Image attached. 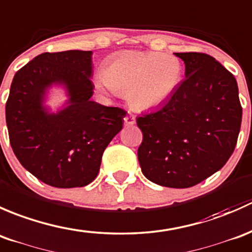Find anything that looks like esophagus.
Instances as JSON below:
<instances>
[{"instance_id":"34e87169","label":"esophagus","mask_w":252,"mask_h":252,"mask_svg":"<svg viewBox=\"0 0 252 252\" xmlns=\"http://www.w3.org/2000/svg\"><path fill=\"white\" fill-rule=\"evenodd\" d=\"M124 121H125L126 126H132L136 124V118L132 114H127L125 118H124Z\"/></svg>"}]
</instances>
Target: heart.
I'll list each match as a JSON object with an SVG mask.
<instances>
[{"label": "heart", "mask_w": 252, "mask_h": 252, "mask_svg": "<svg viewBox=\"0 0 252 252\" xmlns=\"http://www.w3.org/2000/svg\"><path fill=\"white\" fill-rule=\"evenodd\" d=\"M181 77L182 64L175 56L132 51L114 56L105 64L103 77L95 79V87L125 95L136 110H149L164 104Z\"/></svg>", "instance_id": "1"}]
</instances>
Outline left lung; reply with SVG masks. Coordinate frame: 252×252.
I'll list each match as a JSON object with an SVG mask.
<instances>
[{
	"mask_svg": "<svg viewBox=\"0 0 252 252\" xmlns=\"http://www.w3.org/2000/svg\"><path fill=\"white\" fill-rule=\"evenodd\" d=\"M186 79L158 110L137 118L138 161L159 186L189 188L222 168L234 152L243 109L234 75L214 57L175 53Z\"/></svg>",
	"mask_w": 252,
	"mask_h": 252,
	"instance_id": "1",
	"label": "left lung"
}]
</instances>
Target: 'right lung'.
Here are the masks:
<instances>
[{"mask_svg": "<svg viewBox=\"0 0 252 252\" xmlns=\"http://www.w3.org/2000/svg\"><path fill=\"white\" fill-rule=\"evenodd\" d=\"M92 52L40 54L14 75L6 123L15 157L36 178L57 188L85 187L97 177L102 155L121 131L126 111L91 100ZM64 84L69 105L57 114L43 107L45 90Z\"/></svg>", "mask_w": 252, "mask_h": 252, "instance_id": "add662e5", "label": "right lung"}]
</instances>
